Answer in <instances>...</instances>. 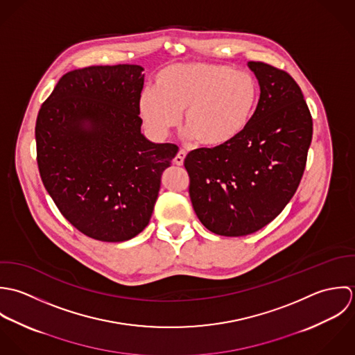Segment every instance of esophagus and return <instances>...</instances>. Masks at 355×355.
<instances>
[{"label":"esophagus","instance_id":"1","mask_svg":"<svg viewBox=\"0 0 355 355\" xmlns=\"http://www.w3.org/2000/svg\"><path fill=\"white\" fill-rule=\"evenodd\" d=\"M185 156H187V150L180 149L178 153H177V156L174 157V163H175L177 166H182V164H184V160H185Z\"/></svg>","mask_w":355,"mask_h":355}]
</instances>
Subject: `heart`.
Returning a JSON list of instances; mask_svg holds the SVG:
<instances>
[{
  "instance_id": "1",
  "label": "heart",
  "mask_w": 355,
  "mask_h": 355,
  "mask_svg": "<svg viewBox=\"0 0 355 355\" xmlns=\"http://www.w3.org/2000/svg\"><path fill=\"white\" fill-rule=\"evenodd\" d=\"M259 100V85L247 71L226 64H173L156 75L155 87L139 96V112L155 137H164L181 121L188 136L218 148L237 139Z\"/></svg>"
}]
</instances>
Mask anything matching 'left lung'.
Masks as SVG:
<instances>
[{
    "label": "left lung",
    "instance_id": "left-lung-1",
    "mask_svg": "<svg viewBox=\"0 0 355 355\" xmlns=\"http://www.w3.org/2000/svg\"><path fill=\"white\" fill-rule=\"evenodd\" d=\"M261 96L233 141L191 150L184 162L189 196L200 222L215 234L239 237L272 222L295 195L313 137V119L288 72L248 62Z\"/></svg>",
    "mask_w": 355,
    "mask_h": 355
}]
</instances>
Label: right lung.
Instances as JSON below:
<instances>
[{"label": "right lung", "instance_id": "obj_1", "mask_svg": "<svg viewBox=\"0 0 355 355\" xmlns=\"http://www.w3.org/2000/svg\"><path fill=\"white\" fill-rule=\"evenodd\" d=\"M142 71L118 64L67 72L37 116L45 189L72 226L100 241H126L145 229L178 152L141 135Z\"/></svg>", "mask_w": 355, "mask_h": 355}]
</instances>
